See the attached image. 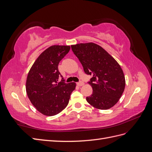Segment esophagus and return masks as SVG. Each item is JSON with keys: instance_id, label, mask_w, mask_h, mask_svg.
Listing matches in <instances>:
<instances>
[{"instance_id": "esophagus-1", "label": "esophagus", "mask_w": 152, "mask_h": 152, "mask_svg": "<svg viewBox=\"0 0 152 152\" xmlns=\"http://www.w3.org/2000/svg\"><path fill=\"white\" fill-rule=\"evenodd\" d=\"M77 86H82L84 84V83L82 81H80L79 82H77Z\"/></svg>"}]
</instances>
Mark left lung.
Segmentation results:
<instances>
[{
    "mask_svg": "<svg viewBox=\"0 0 152 152\" xmlns=\"http://www.w3.org/2000/svg\"><path fill=\"white\" fill-rule=\"evenodd\" d=\"M84 72L92 76L88 83L93 94L86 98L94 108L107 110L115 104L125 89L126 80L121 66L111 55L93 42L71 45Z\"/></svg>",
    "mask_w": 152,
    "mask_h": 152,
    "instance_id": "obj_1",
    "label": "left lung"
}]
</instances>
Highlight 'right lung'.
Listing matches in <instances>:
<instances>
[{
  "instance_id": "right-lung-1",
  "label": "right lung",
  "mask_w": 152,
  "mask_h": 152,
  "mask_svg": "<svg viewBox=\"0 0 152 152\" xmlns=\"http://www.w3.org/2000/svg\"><path fill=\"white\" fill-rule=\"evenodd\" d=\"M69 45H52L40 54L27 76L26 91L36 109L46 116L60 113L68 104L75 82L65 83L59 63L69 52ZM62 79L58 82V78Z\"/></svg>"
}]
</instances>
